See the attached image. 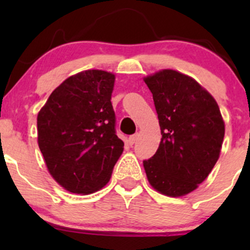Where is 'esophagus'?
Wrapping results in <instances>:
<instances>
[{
  "mask_svg": "<svg viewBox=\"0 0 250 250\" xmlns=\"http://www.w3.org/2000/svg\"><path fill=\"white\" fill-rule=\"evenodd\" d=\"M136 139H137V135L135 134V135H131V136H129V139H128V143L130 146H133L135 142H136Z\"/></svg>",
  "mask_w": 250,
  "mask_h": 250,
  "instance_id": "34e87169",
  "label": "esophagus"
}]
</instances>
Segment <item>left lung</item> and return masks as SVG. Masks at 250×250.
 <instances>
[{
    "label": "left lung",
    "instance_id": "1",
    "mask_svg": "<svg viewBox=\"0 0 250 250\" xmlns=\"http://www.w3.org/2000/svg\"><path fill=\"white\" fill-rule=\"evenodd\" d=\"M145 82L153 94L162 139L143 167L157 191L183 196L207 179L219 160L225 122L214 97L191 77L165 69Z\"/></svg>",
    "mask_w": 250,
    "mask_h": 250
}]
</instances>
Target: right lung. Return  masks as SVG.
Returning a JSON list of instances; mask_svg holds the SVG:
<instances>
[{"label":"right lung","mask_w":250,"mask_h":250,"mask_svg":"<svg viewBox=\"0 0 250 250\" xmlns=\"http://www.w3.org/2000/svg\"><path fill=\"white\" fill-rule=\"evenodd\" d=\"M114 82L108 71H81L63 81L37 115V140L48 170L70 193L104 187L123 151L110 102Z\"/></svg>","instance_id":"right-lung-1"}]
</instances>
